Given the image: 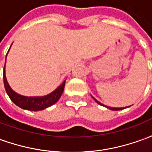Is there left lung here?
I'll return each mask as SVG.
<instances>
[{
	"mask_svg": "<svg viewBox=\"0 0 152 152\" xmlns=\"http://www.w3.org/2000/svg\"><path fill=\"white\" fill-rule=\"evenodd\" d=\"M93 99H94V100H95V102H97V103H99V105L103 106V104H102L101 102H99L98 100H96L94 98H93ZM107 107V108L111 109V110H113V111H119V110H123V109H124V107Z\"/></svg>",
	"mask_w": 152,
	"mask_h": 152,
	"instance_id": "obj_1",
	"label": "left lung"
}]
</instances>
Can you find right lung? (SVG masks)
<instances>
[{"label":"right lung","instance_id":"right-lung-1","mask_svg":"<svg viewBox=\"0 0 152 152\" xmlns=\"http://www.w3.org/2000/svg\"><path fill=\"white\" fill-rule=\"evenodd\" d=\"M3 80H4L5 91L10 97V99H11L12 102L19 107L29 110V111H40V110H43L50 106L53 105L60 99L63 92L64 86H65V80H64L63 84H61L53 92L48 95L43 96V97H25V96L18 94L14 90H12L11 88L10 87L6 80V77H5V66H4V72H3Z\"/></svg>","mask_w":152,"mask_h":152}]
</instances>
